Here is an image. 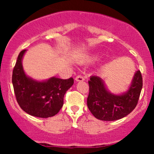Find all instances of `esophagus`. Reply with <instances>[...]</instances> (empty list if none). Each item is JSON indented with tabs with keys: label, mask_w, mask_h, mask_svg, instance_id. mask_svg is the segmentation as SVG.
Listing matches in <instances>:
<instances>
[{
	"label": "esophagus",
	"mask_w": 154,
	"mask_h": 154,
	"mask_svg": "<svg viewBox=\"0 0 154 154\" xmlns=\"http://www.w3.org/2000/svg\"><path fill=\"white\" fill-rule=\"evenodd\" d=\"M84 77L81 75H78L75 77V80L77 82H82V81H84Z\"/></svg>",
	"instance_id": "esophagus-1"
}]
</instances>
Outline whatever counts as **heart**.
Returning <instances> with one entry per match:
<instances>
[{
  "label": "heart",
  "mask_w": 154,
  "mask_h": 154,
  "mask_svg": "<svg viewBox=\"0 0 154 154\" xmlns=\"http://www.w3.org/2000/svg\"><path fill=\"white\" fill-rule=\"evenodd\" d=\"M101 57V54L96 53V54H92L89 55H86L82 59V62L84 63H91L99 60Z\"/></svg>",
  "instance_id": "heart-1"
}]
</instances>
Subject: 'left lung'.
Masks as SVG:
<instances>
[{"mask_svg":"<svg viewBox=\"0 0 154 154\" xmlns=\"http://www.w3.org/2000/svg\"><path fill=\"white\" fill-rule=\"evenodd\" d=\"M88 83V107L96 119L102 121H114L128 115L137 105L143 88L139 70L134 74L128 90L121 93H111L98 76H92Z\"/></svg>","mask_w":154,"mask_h":154,"instance_id":"8db88e82","label":"left lung"}]
</instances>
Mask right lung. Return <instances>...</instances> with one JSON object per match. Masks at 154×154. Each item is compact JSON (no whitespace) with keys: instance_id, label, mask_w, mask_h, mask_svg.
<instances>
[{"instance_id":"1","label":"right lung","mask_w":154,"mask_h":154,"mask_svg":"<svg viewBox=\"0 0 154 154\" xmlns=\"http://www.w3.org/2000/svg\"><path fill=\"white\" fill-rule=\"evenodd\" d=\"M26 50L19 54L13 70L12 84L19 106L29 115L48 118L57 114L63 106V96L73 85L72 77L62 79L52 77L37 80L24 72L22 60Z\"/></svg>"}]
</instances>
